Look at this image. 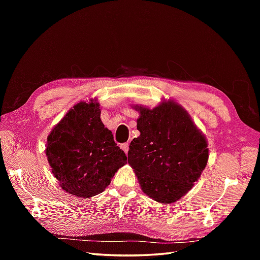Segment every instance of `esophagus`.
Here are the masks:
<instances>
[{
    "label": "esophagus",
    "instance_id": "esophagus-1",
    "mask_svg": "<svg viewBox=\"0 0 260 260\" xmlns=\"http://www.w3.org/2000/svg\"><path fill=\"white\" fill-rule=\"evenodd\" d=\"M120 147H121V150H123L126 154L128 153V150H129V145H128V143H124V144H121V145H120Z\"/></svg>",
    "mask_w": 260,
    "mask_h": 260
}]
</instances>
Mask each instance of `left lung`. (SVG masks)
<instances>
[{"mask_svg": "<svg viewBox=\"0 0 260 260\" xmlns=\"http://www.w3.org/2000/svg\"><path fill=\"white\" fill-rule=\"evenodd\" d=\"M140 112L141 135L131 142L128 164L142 191L159 203H172L185 196L200 178L209 158L206 137L186 110L174 101Z\"/></svg>", "mask_w": 260, "mask_h": 260, "instance_id": "8db88e82", "label": "left lung"}]
</instances>
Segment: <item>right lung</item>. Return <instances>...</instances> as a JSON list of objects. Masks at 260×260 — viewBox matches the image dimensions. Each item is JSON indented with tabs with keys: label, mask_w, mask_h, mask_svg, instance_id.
<instances>
[{
	"label": "right lung",
	"mask_w": 260,
	"mask_h": 260,
	"mask_svg": "<svg viewBox=\"0 0 260 260\" xmlns=\"http://www.w3.org/2000/svg\"><path fill=\"white\" fill-rule=\"evenodd\" d=\"M46 154L60 186L81 199L102 193L127 159L103 124L99 103L92 99L75 105L53 127Z\"/></svg>",
	"instance_id": "1"
}]
</instances>
